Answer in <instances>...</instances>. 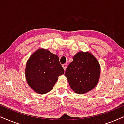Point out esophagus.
Masks as SVG:
<instances>
[{
	"mask_svg": "<svg viewBox=\"0 0 124 124\" xmlns=\"http://www.w3.org/2000/svg\"><path fill=\"white\" fill-rule=\"evenodd\" d=\"M62 67H63V69H64V70H66V68H67V63H65V64H63V65H62Z\"/></svg>",
	"mask_w": 124,
	"mask_h": 124,
	"instance_id": "esophagus-1",
	"label": "esophagus"
}]
</instances>
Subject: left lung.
Instances as JSON below:
<instances>
[{
    "label": "left lung",
    "instance_id": "obj_1",
    "mask_svg": "<svg viewBox=\"0 0 124 124\" xmlns=\"http://www.w3.org/2000/svg\"><path fill=\"white\" fill-rule=\"evenodd\" d=\"M100 73V65L96 58L90 52L79 51L74 56L65 75L72 90L84 94L96 86Z\"/></svg>",
    "mask_w": 124,
    "mask_h": 124
}]
</instances>
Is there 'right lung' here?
<instances>
[{"label":"right lung","instance_id":"obj_1","mask_svg":"<svg viewBox=\"0 0 124 124\" xmlns=\"http://www.w3.org/2000/svg\"><path fill=\"white\" fill-rule=\"evenodd\" d=\"M64 73L58 55L43 48L37 50L30 57L25 69L28 85L40 94L52 90L58 77Z\"/></svg>","mask_w":124,"mask_h":124}]
</instances>
